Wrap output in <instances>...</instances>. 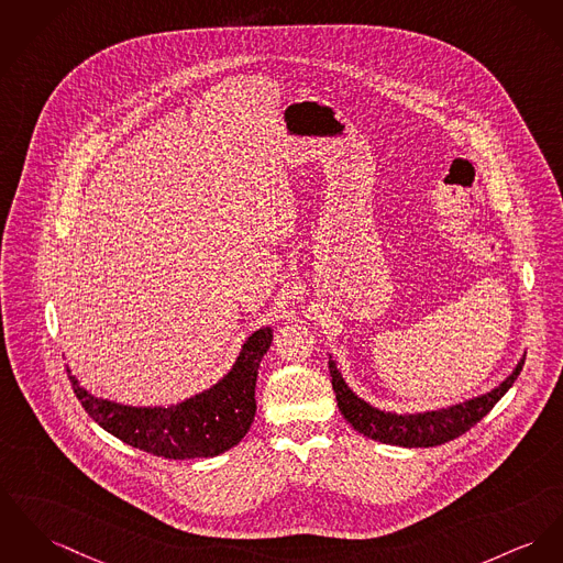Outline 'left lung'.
I'll list each match as a JSON object with an SVG mask.
<instances>
[{"label": "left lung", "instance_id": "1", "mask_svg": "<svg viewBox=\"0 0 563 563\" xmlns=\"http://www.w3.org/2000/svg\"><path fill=\"white\" fill-rule=\"evenodd\" d=\"M523 363L525 356L517 363L512 374L508 375L504 382H499V386L490 388L488 393H483L478 397L444 406V408H435V410L397 413L379 410L363 397H358L341 375L338 361L329 354V372H331L333 390L338 397L339 412L343 413V418L365 438L382 444H390V446H401V449L440 446L470 431L510 390V386L523 369Z\"/></svg>", "mask_w": 563, "mask_h": 563}]
</instances>
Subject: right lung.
<instances>
[{"mask_svg": "<svg viewBox=\"0 0 563 563\" xmlns=\"http://www.w3.org/2000/svg\"><path fill=\"white\" fill-rule=\"evenodd\" d=\"M271 341V327L254 331L216 384L177 404L128 406L91 395L76 375L70 382L87 413L128 446L164 459L218 456L236 446L254 422L256 379Z\"/></svg>", "mask_w": 563, "mask_h": 563, "instance_id": "1", "label": "right lung"}]
</instances>
